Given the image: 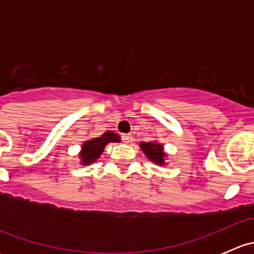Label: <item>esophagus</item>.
Instances as JSON below:
<instances>
[{
	"instance_id": "1",
	"label": "esophagus",
	"mask_w": 254,
	"mask_h": 254,
	"mask_svg": "<svg viewBox=\"0 0 254 254\" xmlns=\"http://www.w3.org/2000/svg\"><path fill=\"white\" fill-rule=\"evenodd\" d=\"M122 140L124 142H127V143H130L132 141V136H131V134H123L122 135Z\"/></svg>"
}]
</instances>
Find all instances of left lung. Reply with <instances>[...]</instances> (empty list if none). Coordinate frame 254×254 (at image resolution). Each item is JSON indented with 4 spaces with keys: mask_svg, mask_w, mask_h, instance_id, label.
Instances as JSON below:
<instances>
[{
    "mask_svg": "<svg viewBox=\"0 0 254 254\" xmlns=\"http://www.w3.org/2000/svg\"><path fill=\"white\" fill-rule=\"evenodd\" d=\"M141 148L145 152V155L150 158L151 161H153L155 163H158V165H162L163 163V157H165V152L162 151V146L158 145L156 142H141Z\"/></svg>",
    "mask_w": 254,
    "mask_h": 254,
    "instance_id": "8db88e82",
    "label": "left lung"
}]
</instances>
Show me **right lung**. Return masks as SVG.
<instances>
[{
  "label": "right lung",
  "mask_w": 254,
  "mask_h": 254,
  "mask_svg": "<svg viewBox=\"0 0 254 254\" xmlns=\"http://www.w3.org/2000/svg\"><path fill=\"white\" fill-rule=\"evenodd\" d=\"M120 137L118 134H114L112 131H107L102 135L101 137H94V139L88 140L87 142L83 143V147H82L81 152V158L84 165H88V163L94 162L99 156L103 152L104 147H106L107 143L109 142H119Z\"/></svg>",
  "instance_id": "obj_1"
}]
</instances>
